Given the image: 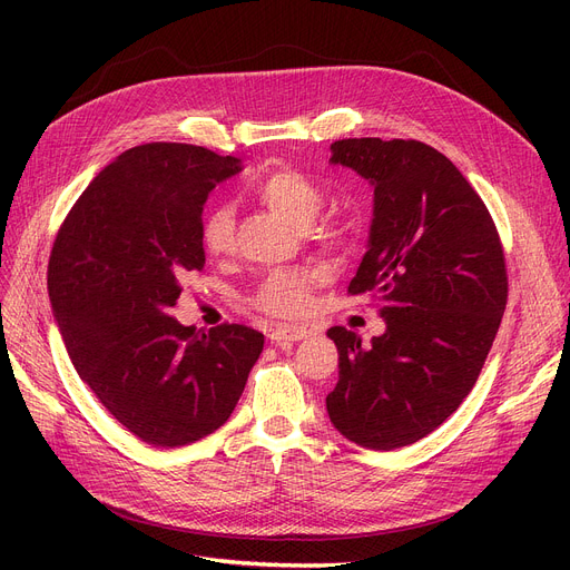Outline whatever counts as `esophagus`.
<instances>
[{
  "label": "esophagus",
  "instance_id": "esophagus-1",
  "mask_svg": "<svg viewBox=\"0 0 570 570\" xmlns=\"http://www.w3.org/2000/svg\"><path fill=\"white\" fill-rule=\"evenodd\" d=\"M267 337L273 340V344H291V342H301V340L309 337V331H303V327L279 325V327H273Z\"/></svg>",
  "mask_w": 570,
  "mask_h": 570
}]
</instances>
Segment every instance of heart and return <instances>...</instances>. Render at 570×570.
Returning <instances> with one entry per match:
<instances>
[{"label":"heart","mask_w":570,"mask_h":570,"mask_svg":"<svg viewBox=\"0 0 570 570\" xmlns=\"http://www.w3.org/2000/svg\"><path fill=\"white\" fill-rule=\"evenodd\" d=\"M254 198L267 207L269 213L279 215L295 228H307L312 239L323 247H342L346 243V226L337 219L316 217L325 207V194L312 177L297 170H273L263 175L252 189ZM235 217L228 205L209 209L200 224V243L207 254L226 256L233 249ZM327 282V269L323 265H297L282 267L267 273L256 286L252 303L279 318H301L309 309L312 291Z\"/></svg>","instance_id":"obj_1"}]
</instances>
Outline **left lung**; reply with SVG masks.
I'll list each match as a JSON object with an SVG mask.
<instances>
[{"instance_id":"left-lung-1","label":"left lung","mask_w":570,"mask_h":570,"mask_svg":"<svg viewBox=\"0 0 570 570\" xmlns=\"http://www.w3.org/2000/svg\"><path fill=\"white\" fill-rule=\"evenodd\" d=\"M331 164L374 187L370 245L348 284L379 295L385 333L363 344L335 325L333 425L372 451L434 432L481 374L508 301L503 247L485 203L455 164L421 140L344 138Z\"/></svg>"}]
</instances>
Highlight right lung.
Returning <instances> with one entry per match:
<instances>
[{"label": "right lung", "mask_w": 570, "mask_h": 570, "mask_svg": "<svg viewBox=\"0 0 570 570\" xmlns=\"http://www.w3.org/2000/svg\"><path fill=\"white\" fill-rule=\"evenodd\" d=\"M239 159L145 142L108 164L71 207L48 263L59 333L89 391L145 443L175 448L219 430L263 351L254 327L196 331L170 316L203 269V205Z\"/></svg>", "instance_id": "obj_1"}]
</instances>
